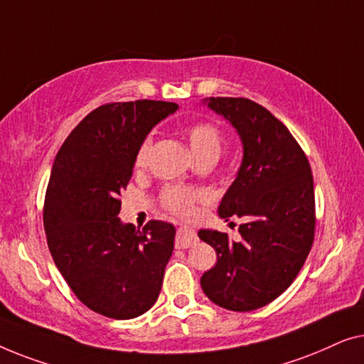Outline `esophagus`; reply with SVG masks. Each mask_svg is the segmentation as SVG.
<instances>
[{
    "instance_id": "34e87169",
    "label": "esophagus",
    "mask_w": 364,
    "mask_h": 364,
    "mask_svg": "<svg viewBox=\"0 0 364 364\" xmlns=\"http://www.w3.org/2000/svg\"><path fill=\"white\" fill-rule=\"evenodd\" d=\"M196 240H198L196 232H194L191 228L181 226L176 232L175 245L178 249H188V247H191V245L196 244Z\"/></svg>"
}]
</instances>
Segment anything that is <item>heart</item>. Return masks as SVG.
Listing matches in <instances>:
<instances>
[{"instance_id": "heart-1", "label": "heart", "mask_w": 364, "mask_h": 364, "mask_svg": "<svg viewBox=\"0 0 364 364\" xmlns=\"http://www.w3.org/2000/svg\"><path fill=\"white\" fill-rule=\"evenodd\" d=\"M186 136H188L189 146H191L194 158L203 156V155H213V156L221 155L223 136H221V132H219L213 124L201 122V124L189 125L186 129ZM150 143L151 140L146 136L145 140L141 141V145L138 146L136 155H135L136 168L143 166V163H145ZM199 198H201V193L196 191V189L181 186V184H171V186H166L163 189L161 204L173 214L188 216V214H191L194 203H196Z\"/></svg>"}]
</instances>
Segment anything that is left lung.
<instances>
[{
  "label": "left lung",
  "mask_w": 364,
  "mask_h": 364,
  "mask_svg": "<svg viewBox=\"0 0 364 364\" xmlns=\"http://www.w3.org/2000/svg\"><path fill=\"white\" fill-rule=\"evenodd\" d=\"M203 104L224 117L242 143V161L218 213L245 223L239 240L214 229L198 232L218 254L201 289L226 310H257L289 289L314 244L310 163L289 129L262 105L234 97H209Z\"/></svg>",
  "instance_id": "8db88e82"
}]
</instances>
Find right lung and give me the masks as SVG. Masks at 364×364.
I'll use <instances>...</instances> for the list:
<instances>
[{
  "label": "right lung",
  "mask_w": 364,
  "mask_h": 364,
  "mask_svg": "<svg viewBox=\"0 0 364 364\" xmlns=\"http://www.w3.org/2000/svg\"><path fill=\"white\" fill-rule=\"evenodd\" d=\"M178 105L115 102L90 112L55 155L44 201V229L55 267L97 314L130 320L160 295L176 229L150 221L135 229L119 218L138 146Z\"/></svg>",
  "instance_id": "obj_1"
}]
</instances>
